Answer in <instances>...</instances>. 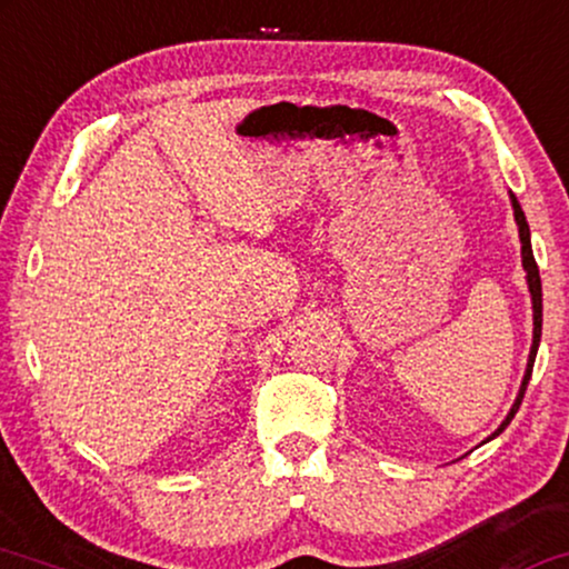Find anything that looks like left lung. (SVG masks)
I'll return each mask as SVG.
<instances>
[{
  "label": "left lung",
  "mask_w": 569,
  "mask_h": 569,
  "mask_svg": "<svg viewBox=\"0 0 569 569\" xmlns=\"http://www.w3.org/2000/svg\"><path fill=\"white\" fill-rule=\"evenodd\" d=\"M512 207H515V220L517 226H520V241H522V268L528 272V286H530V297H533V347H530V357H528V370H525V380H522V388H520V397H517L515 407L509 409L507 420L501 422V428L496 430L493 436H499L501 430H505L509 422H512V417L517 415V409L522 405V397H525V388H528V380L533 376V362H536V351H538V341H541V322H543V305H541V276H538V264H536V257H533V247H530V228H528V220H525V212L522 207L517 204V199L512 197ZM491 436V438H493Z\"/></svg>",
  "instance_id": "obj_1"
}]
</instances>
